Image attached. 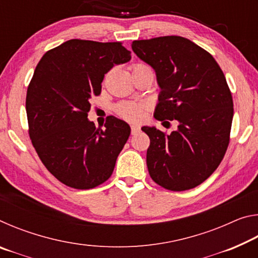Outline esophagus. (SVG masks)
<instances>
[{
  "label": "esophagus",
  "mask_w": 258,
  "mask_h": 258,
  "mask_svg": "<svg viewBox=\"0 0 258 258\" xmlns=\"http://www.w3.org/2000/svg\"><path fill=\"white\" fill-rule=\"evenodd\" d=\"M139 131H140V126H138V125H132V126H131V132H132L133 135L137 134Z\"/></svg>",
  "instance_id": "34e87169"
}]
</instances>
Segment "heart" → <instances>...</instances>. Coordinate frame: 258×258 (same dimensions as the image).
<instances>
[{"label": "heart", "mask_w": 258, "mask_h": 258, "mask_svg": "<svg viewBox=\"0 0 258 258\" xmlns=\"http://www.w3.org/2000/svg\"><path fill=\"white\" fill-rule=\"evenodd\" d=\"M140 69H150V67L145 63H137L133 67V72L140 71ZM146 108L147 106L145 103L120 102L115 106V111L117 115L121 117V118L128 121H133V123H137V121H140L142 119Z\"/></svg>", "instance_id": "b5f03b06"}]
</instances>
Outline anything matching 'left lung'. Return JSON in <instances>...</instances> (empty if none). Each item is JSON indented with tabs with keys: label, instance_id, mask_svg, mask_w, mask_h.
<instances>
[{
	"label": "left lung",
	"instance_id": "8db88e82",
	"mask_svg": "<svg viewBox=\"0 0 258 258\" xmlns=\"http://www.w3.org/2000/svg\"><path fill=\"white\" fill-rule=\"evenodd\" d=\"M132 50L156 72L155 118L178 123L171 134L142 127L150 139L148 171L165 189H192L218 167L230 142L233 101L224 74L211 53L181 36L134 41Z\"/></svg>",
	"mask_w": 258,
	"mask_h": 258
}]
</instances>
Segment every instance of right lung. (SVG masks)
<instances>
[{
	"label": "right lung",
	"instance_id": "add662e5",
	"mask_svg": "<svg viewBox=\"0 0 258 258\" xmlns=\"http://www.w3.org/2000/svg\"><path fill=\"white\" fill-rule=\"evenodd\" d=\"M131 60L120 42L69 40L42 56L27 89L29 137L52 175L74 189H92L111 176L131 134L109 116L104 127L87 119L90 99L115 64Z\"/></svg>",
	"mask_w": 258,
	"mask_h": 258
}]
</instances>
